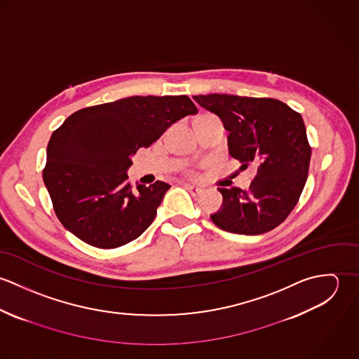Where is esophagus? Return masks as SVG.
<instances>
[{"instance_id":"obj_1","label":"esophagus","mask_w":359,"mask_h":359,"mask_svg":"<svg viewBox=\"0 0 359 359\" xmlns=\"http://www.w3.org/2000/svg\"><path fill=\"white\" fill-rule=\"evenodd\" d=\"M182 187L185 188V189H188L189 192H191V195L192 196H199L201 194H202V188L201 187H198V185H194V184H182Z\"/></svg>"}]
</instances>
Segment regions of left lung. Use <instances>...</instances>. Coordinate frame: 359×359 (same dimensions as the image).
Wrapping results in <instances>:
<instances>
[{"label":"left lung","instance_id":"left-lung-1","mask_svg":"<svg viewBox=\"0 0 359 359\" xmlns=\"http://www.w3.org/2000/svg\"><path fill=\"white\" fill-rule=\"evenodd\" d=\"M194 100L221 118L229 131V154L242 168L258 167L249 191L218 188L222 205L211 221L239 235H261L280 225L307 181L311 147L302 114L272 98L208 94Z\"/></svg>","mask_w":359,"mask_h":359}]
</instances>
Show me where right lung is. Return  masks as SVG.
Returning a JSON list of instances; mask_svg holds the SVG:
<instances>
[{"label":"right lung","mask_w":359,"mask_h":359,"mask_svg":"<svg viewBox=\"0 0 359 359\" xmlns=\"http://www.w3.org/2000/svg\"><path fill=\"white\" fill-rule=\"evenodd\" d=\"M198 113L187 95L130 97L80 109L52 133L43 180L62 225L83 242L116 249L154 222L170 185L128 182L140 148L175 121Z\"/></svg>","instance_id":"add662e5"}]
</instances>
